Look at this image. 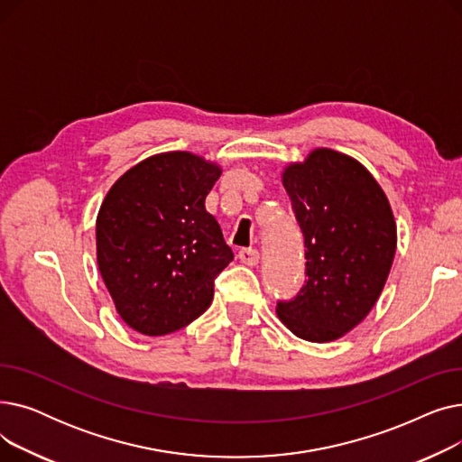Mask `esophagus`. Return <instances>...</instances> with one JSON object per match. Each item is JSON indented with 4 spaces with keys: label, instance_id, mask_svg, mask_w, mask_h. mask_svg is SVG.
Here are the masks:
<instances>
[{
    "label": "esophagus",
    "instance_id": "34e87169",
    "mask_svg": "<svg viewBox=\"0 0 462 462\" xmlns=\"http://www.w3.org/2000/svg\"><path fill=\"white\" fill-rule=\"evenodd\" d=\"M237 256H239V260L244 262L245 265H256V263H258V260H260L258 251H256V249H253V247H249V249H241Z\"/></svg>",
    "mask_w": 462,
    "mask_h": 462
}]
</instances>
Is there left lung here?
<instances>
[{
    "label": "left lung",
    "mask_w": 462,
    "mask_h": 462,
    "mask_svg": "<svg viewBox=\"0 0 462 462\" xmlns=\"http://www.w3.org/2000/svg\"><path fill=\"white\" fill-rule=\"evenodd\" d=\"M305 237L307 281L277 303L296 337L329 343L352 331L378 301L397 249V225L385 192L350 155L312 150L282 172Z\"/></svg>",
    "instance_id": "obj_1"
}]
</instances>
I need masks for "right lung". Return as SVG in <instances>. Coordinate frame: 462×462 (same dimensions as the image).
Here are the masks:
<instances>
[{
    "mask_svg": "<svg viewBox=\"0 0 462 462\" xmlns=\"http://www.w3.org/2000/svg\"><path fill=\"white\" fill-rule=\"evenodd\" d=\"M221 172L200 155L166 152L140 161L110 187L97 215V263L131 329L172 333L211 305L213 279L234 260L206 211Z\"/></svg>",
    "mask_w": 462,
    "mask_h": 462,
    "instance_id": "obj_1",
    "label": "right lung"
}]
</instances>
